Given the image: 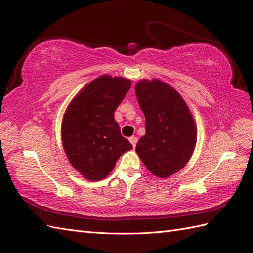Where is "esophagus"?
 <instances>
[{"label": "esophagus", "instance_id": "esophagus-1", "mask_svg": "<svg viewBox=\"0 0 253 253\" xmlns=\"http://www.w3.org/2000/svg\"><path fill=\"white\" fill-rule=\"evenodd\" d=\"M128 140H129V142L132 143V145H133V148H135L136 147V143H137V141H138V139H137V137H135V136H132V137H129L128 138Z\"/></svg>", "mask_w": 253, "mask_h": 253}]
</instances>
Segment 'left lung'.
Here are the masks:
<instances>
[{
	"mask_svg": "<svg viewBox=\"0 0 253 253\" xmlns=\"http://www.w3.org/2000/svg\"><path fill=\"white\" fill-rule=\"evenodd\" d=\"M135 93L145 117V135L136 144L137 154L153 175L169 177L193 154L194 118L178 91L158 79L140 80Z\"/></svg>",
	"mask_w": 253,
	"mask_h": 253,
	"instance_id": "left-lung-1",
	"label": "left lung"
}]
</instances>
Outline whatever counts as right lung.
I'll use <instances>...</instances> for the list:
<instances>
[{"label":"right lung","mask_w":253,"mask_h":253,"mask_svg":"<svg viewBox=\"0 0 253 253\" xmlns=\"http://www.w3.org/2000/svg\"><path fill=\"white\" fill-rule=\"evenodd\" d=\"M129 87L131 80L100 76L74 97L64 113V151L72 166L88 180L105 178L118 158L133 149L114 118Z\"/></svg>","instance_id":"obj_1"}]
</instances>
